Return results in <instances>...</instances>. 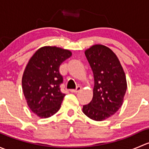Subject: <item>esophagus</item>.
Masks as SVG:
<instances>
[{
	"instance_id": "esophagus-1",
	"label": "esophagus",
	"mask_w": 149,
	"mask_h": 149,
	"mask_svg": "<svg viewBox=\"0 0 149 149\" xmlns=\"http://www.w3.org/2000/svg\"><path fill=\"white\" fill-rule=\"evenodd\" d=\"M81 89V87L80 86H78L76 87V89H71V90H70V91H71V92H73V93H77L78 91H80Z\"/></svg>"
}]
</instances>
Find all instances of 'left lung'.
I'll use <instances>...</instances> for the list:
<instances>
[{"mask_svg": "<svg viewBox=\"0 0 149 149\" xmlns=\"http://www.w3.org/2000/svg\"><path fill=\"white\" fill-rule=\"evenodd\" d=\"M94 78L92 100L84 105V113L102 121L115 113L127 89L125 75L118 57L107 47L96 45L85 51Z\"/></svg>", "mask_w": 149, "mask_h": 149, "instance_id": "obj_1", "label": "left lung"}]
</instances>
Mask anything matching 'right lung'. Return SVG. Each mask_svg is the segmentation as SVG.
I'll return each mask as SVG.
<instances>
[{
  "instance_id": "right-lung-1",
  "label": "right lung",
  "mask_w": 149,
  "mask_h": 149,
  "mask_svg": "<svg viewBox=\"0 0 149 149\" xmlns=\"http://www.w3.org/2000/svg\"><path fill=\"white\" fill-rule=\"evenodd\" d=\"M71 56L68 49L46 46L39 49L29 61L22 78V88L28 106L41 118L55 115L65 94L60 66Z\"/></svg>"
}]
</instances>
